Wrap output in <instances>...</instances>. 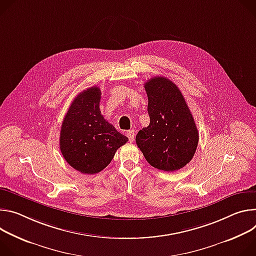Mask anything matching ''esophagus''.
<instances>
[{"label":"esophagus","mask_w":256,"mask_h":256,"mask_svg":"<svg viewBox=\"0 0 256 256\" xmlns=\"http://www.w3.org/2000/svg\"><path fill=\"white\" fill-rule=\"evenodd\" d=\"M134 136H135L134 130H129V131H127V137L129 138L130 142H132V141L134 140Z\"/></svg>","instance_id":"esophagus-1"}]
</instances>
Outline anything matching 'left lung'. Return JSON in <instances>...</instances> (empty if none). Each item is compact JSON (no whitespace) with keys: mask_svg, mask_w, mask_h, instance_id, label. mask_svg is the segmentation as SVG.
<instances>
[{"mask_svg":"<svg viewBox=\"0 0 256 256\" xmlns=\"http://www.w3.org/2000/svg\"><path fill=\"white\" fill-rule=\"evenodd\" d=\"M150 125L136 135V144L148 164L158 170L174 172L194 156L198 130L192 114L177 85L156 76L144 84Z\"/></svg>","mask_w":256,"mask_h":256,"instance_id":"8db88e82","label":"left lung"}]
</instances>
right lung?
<instances>
[{"instance_id":"obj_1","label":"right lung","mask_w":256,"mask_h":256,"mask_svg":"<svg viewBox=\"0 0 256 256\" xmlns=\"http://www.w3.org/2000/svg\"><path fill=\"white\" fill-rule=\"evenodd\" d=\"M100 94L98 86L81 92L72 102L61 127V152L82 174L100 172L128 141V137L102 117Z\"/></svg>"}]
</instances>
